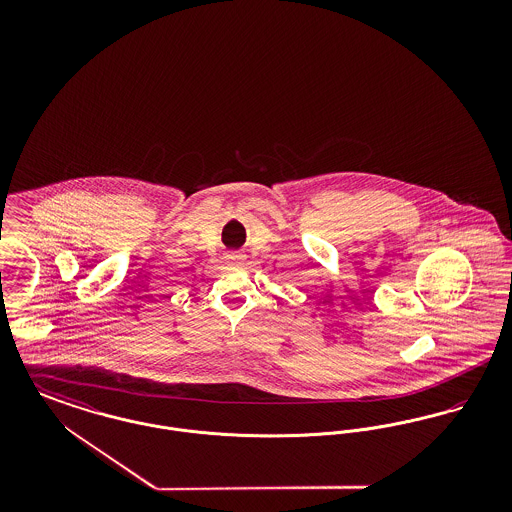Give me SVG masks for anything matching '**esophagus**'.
Masks as SVG:
<instances>
[{"label": "esophagus", "mask_w": 512, "mask_h": 512, "mask_svg": "<svg viewBox=\"0 0 512 512\" xmlns=\"http://www.w3.org/2000/svg\"><path fill=\"white\" fill-rule=\"evenodd\" d=\"M226 259H228V261H242V259H244V255H242V253H238V251H230V253L226 255Z\"/></svg>", "instance_id": "1"}]
</instances>
